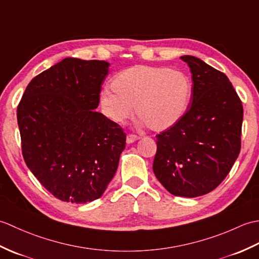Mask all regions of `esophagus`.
<instances>
[{
    "instance_id": "1",
    "label": "esophagus",
    "mask_w": 259,
    "mask_h": 259,
    "mask_svg": "<svg viewBox=\"0 0 259 259\" xmlns=\"http://www.w3.org/2000/svg\"><path fill=\"white\" fill-rule=\"evenodd\" d=\"M140 138V137L136 136V135H128L126 136V144H133V142L137 141Z\"/></svg>"
}]
</instances>
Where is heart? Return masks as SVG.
Here are the masks:
<instances>
[{"instance_id": "1", "label": "heart", "mask_w": 259, "mask_h": 259, "mask_svg": "<svg viewBox=\"0 0 259 259\" xmlns=\"http://www.w3.org/2000/svg\"><path fill=\"white\" fill-rule=\"evenodd\" d=\"M113 91L103 89L100 107L114 123H123L134 113L153 131H164L184 118L192 97L189 76L166 67L134 65L114 76Z\"/></svg>"}]
</instances>
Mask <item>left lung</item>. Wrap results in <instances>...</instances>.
Segmentation results:
<instances>
[{"label":"left lung","mask_w":259,"mask_h":259,"mask_svg":"<svg viewBox=\"0 0 259 259\" xmlns=\"http://www.w3.org/2000/svg\"><path fill=\"white\" fill-rule=\"evenodd\" d=\"M180 59L192 74L190 106L177 124L157 136L152 169L170 194L194 198L229 174L240 151L244 111L226 74L196 57Z\"/></svg>","instance_id":"left-lung-1"}]
</instances>
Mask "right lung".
<instances>
[{"mask_svg": "<svg viewBox=\"0 0 259 259\" xmlns=\"http://www.w3.org/2000/svg\"><path fill=\"white\" fill-rule=\"evenodd\" d=\"M109 65L65 58L33 78L19 103L24 161L62 201L98 199L118 169L125 134L95 111Z\"/></svg>", "mask_w": 259, "mask_h": 259, "instance_id": "right-lung-1", "label": "right lung"}]
</instances>
